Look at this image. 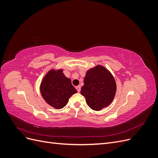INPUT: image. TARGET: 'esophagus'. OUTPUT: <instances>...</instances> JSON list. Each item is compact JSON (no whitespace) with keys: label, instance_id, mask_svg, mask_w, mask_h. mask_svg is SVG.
I'll use <instances>...</instances> for the list:
<instances>
[{"label":"esophagus","instance_id":"obj_1","mask_svg":"<svg viewBox=\"0 0 158 158\" xmlns=\"http://www.w3.org/2000/svg\"><path fill=\"white\" fill-rule=\"evenodd\" d=\"M76 89H77L78 92H80V90H81V87L80 86V85H78V86H76Z\"/></svg>","mask_w":158,"mask_h":158}]
</instances>
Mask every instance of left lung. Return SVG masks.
Returning a JSON list of instances; mask_svg holds the SVG:
<instances>
[{
    "label": "left lung",
    "mask_w": 158,
    "mask_h": 158,
    "mask_svg": "<svg viewBox=\"0 0 158 158\" xmlns=\"http://www.w3.org/2000/svg\"><path fill=\"white\" fill-rule=\"evenodd\" d=\"M84 84L80 93L91 109L100 111L112 103L117 84L111 72L105 66L98 64L87 70Z\"/></svg>",
    "instance_id": "left-lung-1"
}]
</instances>
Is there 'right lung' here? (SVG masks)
Instances as JSON below:
<instances>
[{
  "label": "right lung",
  "mask_w": 158,
  "mask_h": 158,
  "mask_svg": "<svg viewBox=\"0 0 158 158\" xmlns=\"http://www.w3.org/2000/svg\"><path fill=\"white\" fill-rule=\"evenodd\" d=\"M40 92L45 102L56 109L63 108L69 98L77 93L72 85L71 80L63 73L61 69H51L42 78Z\"/></svg>",
  "instance_id": "right-lung-1"
}]
</instances>
